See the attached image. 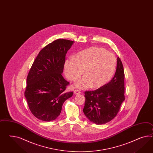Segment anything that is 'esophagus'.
I'll list each match as a JSON object with an SVG mask.
<instances>
[{
    "label": "esophagus",
    "instance_id": "esophagus-1",
    "mask_svg": "<svg viewBox=\"0 0 153 153\" xmlns=\"http://www.w3.org/2000/svg\"><path fill=\"white\" fill-rule=\"evenodd\" d=\"M81 92L80 91H79V90H74V94L75 95H78V94H81Z\"/></svg>",
    "mask_w": 153,
    "mask_h": 153
}]
</instances>
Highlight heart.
<instances>
[{"instance_id": "obj_1", "label": "heart", "mask_w": 153, "mask_h": 153, "mask_svg": "<svg viewBox=\"0 0 153 153\" xmlns=\"http://www.w3.org/2000/svg\"><path fill=\"white\" fill-rule=\"evenodd\" d=\"M115 57L102 48L91 47L79 52L74 58L67 59L65 71L67 79L74 81L82 74L84 76L75 84L81 89L90 87L99 88L111 79L115 70Z\"/></svg>"}]
</instances>
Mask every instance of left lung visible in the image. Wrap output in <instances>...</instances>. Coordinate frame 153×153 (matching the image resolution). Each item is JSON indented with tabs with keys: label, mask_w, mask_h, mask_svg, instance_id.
<instances>
[{
	"label": "left lung",
	"mask_w": 153,
	"mask_h": 153,
	"mask_svg": "<svg viewBox=\"0 0 153 153\" xmlns=\"http://www.w3.org/2000/svg\"><path fill=\"white\" fill-rule=\"evenodd\" d=\"M124 79V67L118 57L115 74L111 80L95 91L85 92L83 111L90 121L97 125L106 124L117 115L125 100Z\"/></svg>",
	"instance_id": "obj_1"
}]
</instances>
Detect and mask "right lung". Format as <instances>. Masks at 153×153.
<instances>
[{
    "instance_id": "right-lung-1",
    "label": "right lung",
    "mask_w": 153,
    "mask_h": 153,
    "mask_svg": "<svg viewBox=\"0 0 153 153\" xmlns=\"http://www.w3.org/2000/svg\"><path fill=\"white\" fill-rule=\"evenodd\" d=\"M74 41L58 39L39 52L27 78L25 96L29 110L39 120L50 121L60 115L62 105L74 94L62 76L66 55Z\"/></svg>"
}]
</instances>
